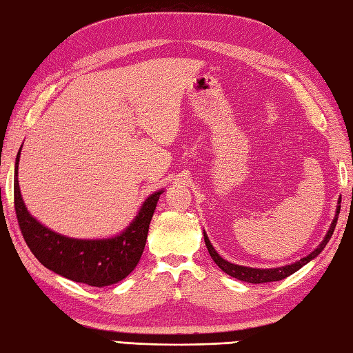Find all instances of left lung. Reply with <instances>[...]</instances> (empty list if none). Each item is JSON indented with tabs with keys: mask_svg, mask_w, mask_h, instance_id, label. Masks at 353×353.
<instances>
[{
	"mask_svg": "<svg viewBox=\"0 0 353 353\" xmlns=\"http://www.w3.org/2000/svg\"><path fill=\"white\" fill-rule=\"evenodd\" d=\"M340 209H341V198L338 199L335 218H334V221H332L330 229L327 230V235L324 236L321 244L318 245V248H316L314 252H312V254H309L307 256L301 258L300 261L292 263V264H288V265H283V268H275V269H254V268H245V265H238V264H234V263H229V261H225L224 258H221V256H219V255L216 254V250L214 249V245L210 244L208 235H205V232H204V243H205V245H208L209 254H210L212 259H214V261L216 263L218 268L221 269L223 272H225V274H228V275L236 278V280H241V281H245V283H252V284L280 281V280H284L285 276L295 274L296 270H300V269L303 268V265L307 264V263L310 261V259H314L315 256H318V255L321 254L323 249L325 248V244L329 243V239H330L332 234H334L335 225H336V221H338V215H340Z\"/></svg>",
	"mask_w": 353,
	"mask_h": 353,
	"instance_id": "8db88e82",
	"label": "left lung"
}]
</instances>
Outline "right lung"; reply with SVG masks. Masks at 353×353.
<instances>
[{"label": "right lung", "mask_w": 353, "mask_h": 353, "mask_svg": "<svg viewBox=\"0 0 353 353\" xmlns=\"http://www.w3.org/2000/svg\"><path fill=\"white\" fill-rule=\"evenodd\" d=\"M19 154L21 149L17 155L13 179L15 212L24 241L38 261L68 280L92 288H104L124 280L143 255L150 219L163 190L145 199L134 221L119 235L103 239L69 238L48 229L29 214L18 184Z\"/></svg>", "instance_id": "1"}]
</instances>
